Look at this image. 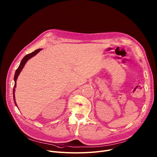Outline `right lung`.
Wrapping results in <instances>:
<instances>
[{
    "instance_id": "add662e5",
    "label": "right lung",
    "mask_w": 157,
    "mask_h": 157,
    "mask_svg": "<svg viewBox=\"0 0 157 157\" xmlns=\"http://www.w3.org/2000/svg\"><path fill=\"white\" fill-rule=\"evenodd\" d=\"M42 49H38L37 50H35L34 52H33L31 54H27L25 55L23 59H22L21 63H20V65L19 66L18 68L16 69V73H15V76H14V81H15V84H14V86H13V101H14V103H15V105L17 106V104H16V98H15V88L16 87V81H17V79L20 74V73L21 72L22 69H23V67H24L25 63H27V61L29 60V59H31V58H33V57H34L35 55H36L40 51H41Z\"/></svg>"
}]
</instances>
